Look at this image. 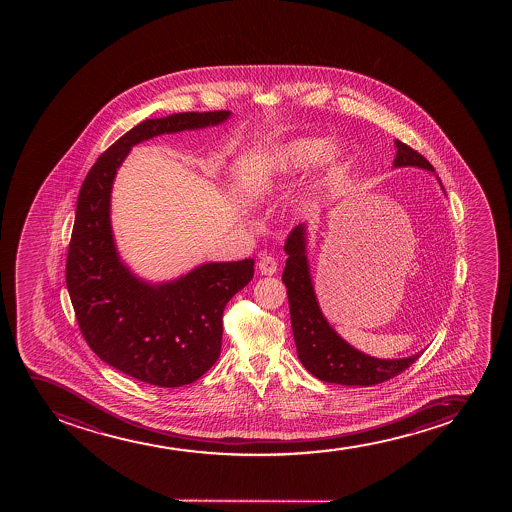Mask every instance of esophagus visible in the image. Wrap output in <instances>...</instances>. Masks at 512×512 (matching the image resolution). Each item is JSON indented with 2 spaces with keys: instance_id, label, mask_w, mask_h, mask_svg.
<instances>
[{
  "instance_id": "34e87169",
  "label": "esophagus",
  "mask_w": 512,
  "mask_h": 512,
  "mask_svg": "<svg viewBox=\"0 0 512 512\" xmlns=\"http://www.w3.org/2000/svg\"><path fill=\"white\" fill-rule=\"evenodd\" d=\"M258 270L261 275H275L278 270L277 259L270 254H263L258 261Z\"/></svg>"
}]
</instances>
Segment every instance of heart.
<instances>
[{"label": "heart", "mask_w": 512, "mask_h": 512, "mask_svg": "<svg viewBox=\"0 0 512 512\" xmlns=\"http://www.w3.org/2000/svg\"><path fill=\"white\" fill-rule=\"evenodd\" d=\"M326 147H328L326 141L321 138H299V140L288 141L254 167L251 179L254 183L266 184L306 171L323 157ZM343 160H345V152L340 147L329 148L324 157V162L331 171H338Z\"/></svg>", "instance_id": "heart-1"}]
</instances>
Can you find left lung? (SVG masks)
I'll return each instance as SVG.
<instances>
[{
	"instance_id": "1",
	"label": "left lung",
	"mask_w": 512,
	"mask_h": 512,
	"mask_svg": "<svg viewBox=\"0 0 512 512\" xmlns=\"http://www.w3.org/2000/svg\"><path fill=\"white\" fill-rule=\"evenodd\" d=\"M394 145L393 167H418L434 172L429 160L413 148L400 140H394ZM437 181L442 188L441 179ZM285 253L288 258L282 280L287 287L295 347L300 362L312 376L341 386H374L398 376L422 355L423 350L403 359H377L353 348L326 321L319 307L307 259L306 225H297L290 232Z\"/></svg>"
}]
</instances>
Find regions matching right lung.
I'll use <instances>...</instances> for the list:
<instances>
[{
    "label": "right lung",
    "instance_id": "1",
    "mask_svg": "<svg viewBox=\"0 0 512 512\" xmlns=\"http://www.w3.org/2000/svg\"><path fill=\"white\" fill-rule=\"evenodd\" d=\"M229 118L230 111L179 112L143 121L100 155L78 194L66 287L80 331L100 360L159 388L191 384L217 362L225 306L253 280L254 259L205 263L171 282L141 280L114 242L112 183L141 141Z\"/></svg>",
    "mask_w": 512,
    "mask_h": 512
}]
</instances>
